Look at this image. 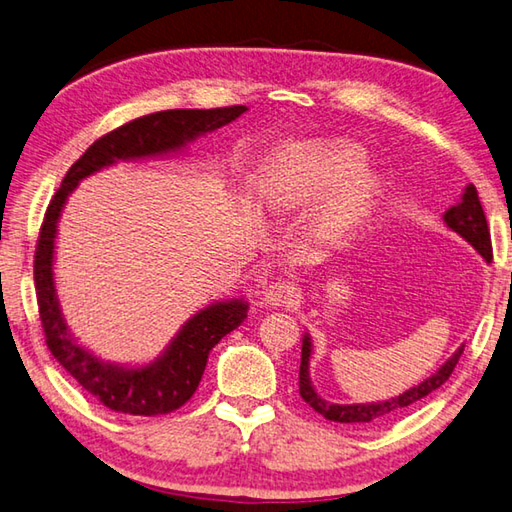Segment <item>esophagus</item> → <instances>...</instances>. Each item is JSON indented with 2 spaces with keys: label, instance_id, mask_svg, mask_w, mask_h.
<instances>
[{
  "label": "esophagus",
  "instance_id": "1",
  "mask_svg": "<svg viewBox=\"0 0 512 512\" xmlns=\"http://www.w3.org/2000/svg\"><path fill=\"white\" fill-rule=\"evenodd\" d=\"M297 297V286L293 282H288V279H275V282H270L266 288V302L273 306H288L293 304Z\"/></svg>",
  "mask_w": 512,
  "mask_h": 512
}]
</instances>
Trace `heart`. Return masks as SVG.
<instances>
[{"label":"heart","instance_id":"1","mask_svg":"<svg viewBox=\"0 0 512 512\" xmlns=\"http://www.w3.org/2000/svg\"><path fill=\"white\" fill-rule=\"evenodd\" d=\"M362 166L364 153L353 144L333 142L299 146L290 159H286L282 179H279L273 197L282 204L310 202V199L326 193L328 188L343 182L344 178L359 173ZM375 195V179L358 175L330 195L322 217H319V226L328 233H335V230L355 224L373 206Z\"/></svg>","mask_w":512,"mask_h":512}]
</instances>
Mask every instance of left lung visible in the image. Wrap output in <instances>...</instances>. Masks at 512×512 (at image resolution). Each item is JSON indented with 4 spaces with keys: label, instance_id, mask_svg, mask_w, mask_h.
Masks as SVG:
<instances>
[{
    "label": "left lung",
    "instance_id": "8db88e82",
    "mask_svg": "<svg viewBox=\"0 0 512 512\" xmlns=\"http://www.w3.org/2000/svg\"><path fill=\"white\" fill-rule=\"evenodd\" d=\"M444 222L455 230V233L462 235L466 242H470L475 246V250L482 255L486 262H493V244H490V228L486 222L484 208L482 202H479L477 188L470 184L466 186V193L462 197V202L457 206L448 208L444 215ZM462 350L459 348L457 353L448 359V362L437 370L433 377L424 379L419 386H413L410 390H406L404 395L386 399V402L379 404H357V406H344V404H333V402H324L319 397L313 386H310L308 379V359H310V339L304 337L302 344V366H299V395H302L304 402L315 408L319 415H324L330 422H342V424H368V422H379V419H386L390 415L399 413L406 406L417 404L419 399H424L426 395L433 393L439 386H442L446 379L453 373L459 357H462Z\"/></svg>",
    "mask_w": 512,
    "mask_h": 512
}]
</instances>
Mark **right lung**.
I'll list each match as a JSON object with an SVG mask.
<instances>
[{
	"label": "right lung",
	"instance_id": "obj_1",
	"mask_svg": "<svg viewBox=\"0 0 512 512\" xmlns=\"http://www.w3.org/2000/svg\"><path fill=\"white\" fill-rule=\"evenodd\" d=\"M246 110V106L224 108H177L162 113L137 117L133 122L110 130L90 146L86 153L70 166L62 186L50 199L39 228L35 246V293L42 319L46 346L62 364L75 382L86 388L99 404L124 415H166L184 406L202 382L208 353L213 346L235 330L246 319L248 306L242 299L219 302L199 310L179 330L166 353L144 368H122L104 364L102 359L90 355L66 330L62 310L53 284V253L57 219L62 213L66 197L75 190L79 179L93 175L95 170L119 162V159H137L164 155L182 148L210 130H217L233 122Z\"/></svg>",
	"mask_w": 512,
	"mask_h": 512
}]
</instances>
